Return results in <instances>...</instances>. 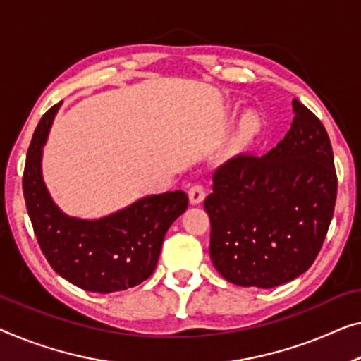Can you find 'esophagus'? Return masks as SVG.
I'll list each match as a JSON object with an SVG mask.
<instances>
[{"mask_svg": "<svg viewBox=\"0 0 361 361\" xmlns=\"http://www.w3.org/2000/svg\"><path fill=\"white\" fill-rule=\"evenodd\" d=\"M188 197H190V202L192 206H196V204H201L204 201V197H206V190H204L202 185H192L190 188V191H188Z\"/></svg>", "mask_w": 361, "mask_h": 361, "instance_id": "34e87169", "label": "esophagus"}]
</instances>
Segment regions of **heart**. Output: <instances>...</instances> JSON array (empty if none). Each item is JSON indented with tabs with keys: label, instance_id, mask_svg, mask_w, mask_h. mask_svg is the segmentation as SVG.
I'll return each mask as SVG.
<instances>
[{
	"label": "heart",
	"instance_id": "b5f03b06",
	"mask_svg": "<svg viewBox=\"0 0 361 361\" xmlns=\"http://www.w3.org/2000/svg\"><path fill=\"white\" fill-rule=\"evenodd\" d=\"M257 129H259V120H257L255 115L246 116L243 123H241V134H243L245 139H250L255 136Z\"/></svg>",
	"mask_w": 361,
	"mask_h": 361
}]
</instances>
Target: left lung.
I'll return each mask as SVG.
<instances>
[{"label":"left lung","mask_w":361,"mask_h":361,"mask_svg":"<svg viewBox=\"0 0 361 361\" xmlns=\"http://www.w3.org/2000/svg\"><path fill=\"white\" fill-rule=\"evenodd\" d=\"M288 133L266 155L238 154L215 170L204 201L212 264L240 287L272 288L308 271L334 214L337 175L326 128L293 100Z\"/></svg>","instance_id":"8db88e82"}]
</instances>
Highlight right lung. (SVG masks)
Instances as JSON below:
<instances>
[{"instance_id": "right-lung-1", "label": "right lung", "mask_w": 361, "mask_h": 361, "mask_svg": "<svg viewBox=\"0 0 361 361\" xmlns=\"http://www.w3.org/2000/svg\"><path fill=\"white\" fill-rule=\"evenodd\" d=\"M58 109L60 104L42 116L23 176L27 212L40 250L53 271L87 292L136 287L154 272L166 230L188 209L186 192L146 196L99 220L63 214L42 178V147Z\"/></svg>"}]
</instances>
